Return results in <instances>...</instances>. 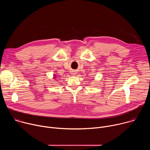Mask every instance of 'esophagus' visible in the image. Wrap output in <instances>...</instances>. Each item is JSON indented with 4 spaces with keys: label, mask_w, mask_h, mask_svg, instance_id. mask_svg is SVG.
<instances>
[{
    "label": "esophagus",
    "mask_w": 150,
    "mask_h": 150,
    "mask_svg": "<svg viewBox=\"0 0 150 150\" xmlns=\"http://www.w3.org/2000/svg\"><path fill=\"white\" fill-rule=\"evenodd\" d=\"M75 74H75V72H72V75H75Z\"/></svg>",
    "instance_id": "1"
}]
</instances>
